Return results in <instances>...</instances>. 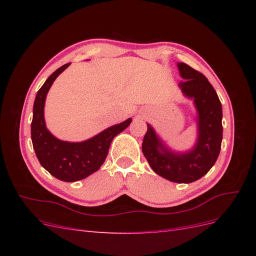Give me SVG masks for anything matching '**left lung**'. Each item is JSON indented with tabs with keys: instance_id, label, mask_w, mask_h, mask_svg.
Returning a JSON list of instances; mask_svg holds the SVG:
<instances>
[{
	"instance_id": "obj_1",
	"label": "left lung",
	"mask_w": 256,
	"mask_h": 256,
	"mask_svg": "<svg viewBox=\"0 0 256 256\" xmlns=\"http://www.w3.org/2000/svg\"><path fill=\"white\" fill-rule=\"evenodd\" d=\"M182 76L180 88L194 99L198 110V138L192 150L175 154L162 144L147 124L142 152L158 175L178 184L193 182L203 177L218 159L222 142V106L206 76L184 63H178Z\"/></svg>"
}]
</instances>
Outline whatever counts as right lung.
Returning <instances> with one entry per match:
<instances>
[{
	"label": "right lung",
	"instance_id": "obj_1",
	"mask_svg": "<svg viewBox=\"0 0 256 256\" xmlns=\"http://www.w3.org/2000/svg\"><path fill=\"white\" fill-rule=\"evenodd\" d=\"M69 65L70 63H67L56 69L37 92L33 106V120L30 124V136L40 164L58 180L72 182L98 171L109 152L113 138L130 125L131 118L80 143L64 142L52 136L44 124V100L54 80Z\"/></svg>",
	"mask_w": 256,
	"mask_h": 256
}]
</instances>
